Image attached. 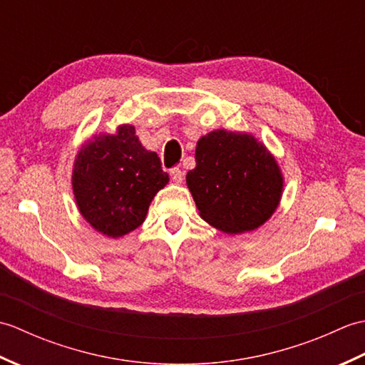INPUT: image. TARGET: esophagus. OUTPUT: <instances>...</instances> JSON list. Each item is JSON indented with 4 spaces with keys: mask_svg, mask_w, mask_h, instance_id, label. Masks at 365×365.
Instances as JSON below:
<instances>
[{
    "mask_svg": "<svg viewBox=\"0 0 365 365\" xmlns=\"http://www.w3.org/2000/svg\"><path fill=\"white\" fill-rule=\"evenodd\" d=\"M169 175H170V178H173L174 183H182V182H183V173H182V169L173 168V169L169 170Z\"/></svg>",
    "mask_w": 365,
    "mask_h": 365,
    "instance_id": "obj_1",
    "label": "esophagus"
}]
</instances>
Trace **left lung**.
Masks as SVG:
<instances>
[{
	"label": "left lung",
	"mask_w": 365,
	"mask_h": 365,
	"mask_svg": "<svg viewBox=\"0 0 365 365\" xmlns=\"http://www.w3.org/2000/svg\"><path fill=\"white\" fill-rule=\"evenodd\" d=\"M187 185L200 216L216 229L238 234L265 222L279 204L277 163L251 135L216 130L196 147V168Z\"/></svg>",
	"instance_id": "1"
}]
</instances>
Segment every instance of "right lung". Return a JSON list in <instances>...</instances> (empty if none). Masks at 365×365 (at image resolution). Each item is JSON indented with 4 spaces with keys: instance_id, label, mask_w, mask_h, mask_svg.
Here are the masks:
<instances>
[{
    "instance_id": "right-lung-1",
    "label": "right lung",
    "mask_w": 365,
    "mask_h": 365,
    "mask_svg": "<svg viewBox=\"0 0 365 365\" xmlns=\"http://www.w3.org/2000/svg\"><path fill=\"white\" fill-rule=\"evenodd\" d=\"M73 195L81 215L108 237H122L141 226L153 196L169 182L155 152L145 150L135 127L100 135L75 160Z\"/></svg>"
}]
</instances>
